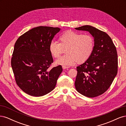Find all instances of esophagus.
I'll return each instance as SVG.
<instances>
[{"mask_svg": "<svg viewBox=\"0 0 126 126\" xmlns=\"http://www.w3.org/2000/svg\"><path fill=\"white\" fill-rule=\"evenodd\" d=\"M62 67H63V69H68V68H69V67H68V66H63Z\"/></svg>", "mask_w": 126, "mask_h": 126, "instance_id": "esophagus-1", "label": "esophagus"}]
</instances>
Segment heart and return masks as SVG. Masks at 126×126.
<instances>
[{"mask_svg":"<svg viewBox=\"0 0 126 126\" xmlns=\"http://www.w3.org/2000/svg\"><path fill=\"white\" fill-rule=\"evenodd\" d=\"M59 43L51 41L49 49L51 55L58 58L66 49V55L60 57L56 63L64 66H70L77 63L80 64L88 59L94 51V41L89 35L73 31H67L59 37Z\"/></svg>","mask_w":126,"mask_h":126,"instance_id":"b5f03b06","label":"heart"}]
</instances>
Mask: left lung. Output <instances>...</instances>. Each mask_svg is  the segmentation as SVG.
Wrapping results in <instances>:
<instances>
[{"label": "left lung", "instance_id": "1", "mask_svg": "<svg viewBox=\"0 0 126 126\" xmlns=\"http://www.w3.org/2000/svg\"><path fill=\"white\" fill-rule=\"evenodd\" d=\"M75 29L89 32L94 41V49L90 58L77 67L76 89L83 96L96 97L108 89L117 75L116 48L107 33L93 26L85 25Z\"/></svg>", "mask_w": 126, "mask_h": 126}]
</instances>
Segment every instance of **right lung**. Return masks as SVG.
<instances>
[{
	"label": "right lung",
	"instance_id": "right-lung-1",
	"mask_svg": "<svg viewBox=\"0 0 126 126\" xmlns=\"http://www.w3.org/2000/svg\"><path fill=\"white\" fill-rule=\"evenodd\" d=\"M58 27L39 26L20 36L14 46L11 65L17 85L26 94L43 96L54 89L63 68L54 62L49 47Z\"/></svg>",
	"mask_w": 126,
	"mask_h": 126
}]
</instances>
